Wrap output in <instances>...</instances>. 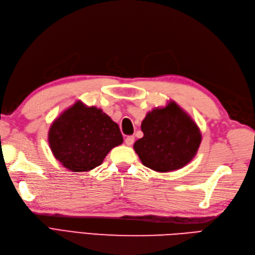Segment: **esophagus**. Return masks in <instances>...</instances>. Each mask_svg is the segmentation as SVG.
<instances>
[{
	"instance_id": "esophagus-1",
	"label": "esophagus",
	"mask_w": 255,
	"mask_h": 255,
	"mask_svg": "<svg viewBox=\"0 0 255 255\" xmlns=\"http://www.w3.org/2000/svg\"><path fill=\"white\" fill-rule=\"evenodd\" d=\"M134 141H135V137L134 136H128L126 138V140H125L127 145H132L134 143Z\"/></svg>"
}]
</instances>
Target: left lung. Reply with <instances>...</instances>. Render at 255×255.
I'll use <instances>...</instances> for the list:
<instances>
[{"instance_id":"left-lung-1","label":"left lung","mask_w":255,"mask_h":255,"mask_svg":"<svg viewBox=\"0 0 255 255\" xmlns=\"http://www.w3.org/2000/svg\"><path fill=\"white\" fill-rule=\"evenodd\" d=\"M143 137L134 143L141 163L157 172L186 166L195 157L202 135L196 122L174 101L145 115Z\"/></svg>"}]
</instances>
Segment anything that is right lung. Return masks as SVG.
<instances>
[{
  "instance_id": "1",
  "label": "right lung",
  "mask_w": 255,
  "mask_h": 255,
  "mask_svg": "<svg viewBox=\"0 0 255 255\" xmlns=\"http://www.w3.org/2000/svg\"><path fill=\"white\" fill-rule=\"evenodd\" d=\"M48 136L53 155L73 172L92 170L123 142L120 128L110 116L81 101L53 121Z\"/></svg>"
}]
</instances>
